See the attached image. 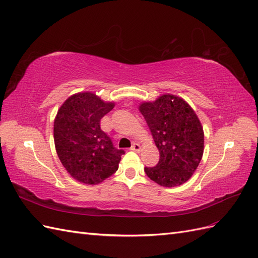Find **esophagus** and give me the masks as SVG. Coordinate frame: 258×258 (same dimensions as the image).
Listing matches in <instances>:
<instances>
[{"mask_svg":"<svg viewBox=\"0 0 258 258\" xmlns=\"http://www.w3.org/2000/svg\"><path fill=\"white\" fill-rule=\"evenodd\" d=\"M131 150L135 151V152H140V151H141L140 144L139 143H134L133 147H131Z\"/></svg>","mask_w":258,"mask_h":258,"instance_id":"obj_1","label":"esophagus"}]
</instances>
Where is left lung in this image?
<instances>
[{"label": "left lung", "instance_id": "1", "mask_svg": "<svg viewBox=\"0 0 258 258\" xmlns=\"http://www.w3.org/2000/svg\"><path fill=\"white\" fill-rule=\"evenodd\" d=\"M139 110L160 152L156 166L144 168L148 177L163 187L186 183L204 154V129L196 112L183 98L172 94L141 103Z\"/></svg>", "mask_w": 258, "mask_h": 258}]
</instances>
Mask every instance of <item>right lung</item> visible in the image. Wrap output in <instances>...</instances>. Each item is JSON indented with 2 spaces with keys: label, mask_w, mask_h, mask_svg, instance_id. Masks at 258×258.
<instances>
[{
  "label": "right lung",
  "mask_w": 258,
  "mask_h": 258,
  "mask_svg": "<svg viewBox=\"0 0 258 258\" xmlns=\"http://www.w3.org/2000/svg\"><path fill=\"white\" fill-rule=\"evenodd\" d=\"M114 106L96 94L83 92L69 97L56 112V154L67 172L80 183L99 184L118 169L124 151L117 150L100 129V119Z\"/></svg>",
  "instance_id": "add662e5"
}]
</instances>
